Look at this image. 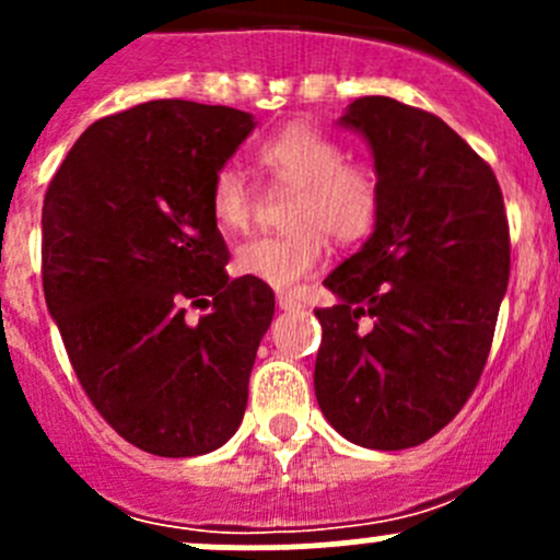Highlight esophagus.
<instances>
[{
  "mask_svg": "<svg viewBox=\"0 0 560 560\" xmlns=\"http://www.w3.org/2000/svg\"><path fill=\"white\" fill-rule=\"evenodd\" d=\"M276 306H279L281 312H295V308H301L303 303L298 301V298H292V295H279V298H276Z\"/></svg>",
  "mask_w": 560,
  "mask_h": 560,
  "instance_id": "esophagus-1",
  "label": "esophagus"
}]
</instances>
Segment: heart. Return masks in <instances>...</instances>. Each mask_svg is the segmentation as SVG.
I'll return each mask as SVG.
<instances>
[{
  "mask_svg": "<svg viewBox=\"0 0 560 560\" xmlns=\"http://www.w3.org/2000/svg\"><path fill=\"white\" fill-rule=\"evenodd\" d=\"M347 151L308 124H290L257 149V162L276 186L292 189L281 235H262L235 248V270L273 290H292L312 276L327 252L363 238L380 213V180L371 167L343 162ZM211 217L222 233H244L254 217V191L238 167H222L211 184Z\"/></svg>",
  "mask_w": 560,
  "mask_h": 560,
  "instance_id": "1",
  "label": "heart"
}]
</instances>
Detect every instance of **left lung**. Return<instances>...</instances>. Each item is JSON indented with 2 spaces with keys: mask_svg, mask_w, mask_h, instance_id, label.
<instances>
[{
  "mask_svg": "<svg viewBox=\"0 0 560 560\" xmlns=\"http://www.w3.org/2000/svg\"><path fill=\"white\" fill-rule=\"evenodd\" d=\"M369 143L374 233L325 279L314 393L352 444L406 450L463 409L510 284V228L493 171L439 116L389 97L338 118Z\"/></svg>",
  "mask_w": 560,
  "mask_h": 560,
  "instance_id": "1",
  "label": "left lung"
}]
</instances>
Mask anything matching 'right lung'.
<instances>
[{
    "mask_svg": "<svg viewBox=\"0 0 560 560\" xmlns=\"http://www.w3.org/2000/svg\"><path fill=\"white\" fill-rule=\"evenodd\" d=\"M254 127L224 105L129 107L94 121L45 191L48 312L92 404L143 453H213L244 420L276 301L230 281L211 184ZM189 305L212 312L189 323Z\"/></svg>",
    "mask_w": 560,
    "mask_h": 560,
    "instance_id": "obj_1",
    "label": "right lung"
}]
</instances>
